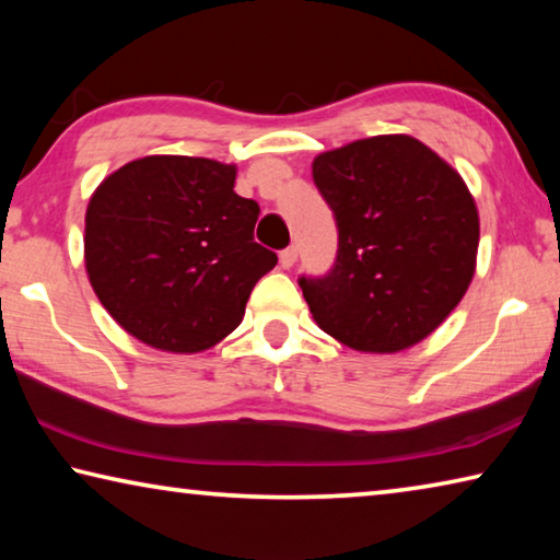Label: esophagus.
<instances>
[{
    "mask_svg": "<svg viewBox=\"0 0 560 560\" xmlns=\"http://www.w3.org/2000/svg\"><path fill=\"white\" fill-rule=\"evenodd\" d=\"M296 259H299V249L296 246H287V249H283L281 254H279V264L283 269H291L293 264H296Z\"/></svg>",
    "mask_w": 560,
    "mask_h": 560,
    "instance_id": "1",
    "label": "esophagus"
}]
</instances>
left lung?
Here are the masks:
<instances>
[{
	"instance_id": "left-lung-1",
	"label": "left lung",
	"mask_w": 560,
	"mask_h": 560,
	"mask_svg": "<svg viewBox=\"0 0 560 560\" xmlns=\"http://www.w3.org/2000/svg\"><path fill=\"white\" fill-rule=\"evenodd\" d=\"M334 210L336 261L299 277L316 324L348 348L397 353L428 338L474 277L479 214L457 170L410 136H375L314 160Z\"/></svg>"
}]
</instances>
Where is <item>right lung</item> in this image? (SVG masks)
Masks as SVG:
<instances>
[{
	"mask_svg": "<svg viewBox=\"0 0 560 560\" xmlns=\"http://www.w3.org/2000/svg\"><path fill=\"white\" fill-rule=\"evenodd\" d=\"M236 167L150 155L108 175L86 210V271L103 308L143 343L197 353L242 324L277 254L254 242L259 205Z\"/></svg>",
	"mask_w": 560,
	"mask_h": 560,
	"instance_id": "add662e5",
	"label": "right lung"
}]
</instances>
